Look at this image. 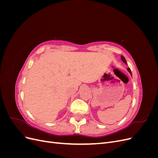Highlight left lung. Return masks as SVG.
Returning <instances> with one entry per match:
<instances>
[{
  "mask_svg": "<svg viewBox=\"0 0 158 158\" xmlns=\"http://www.w3.org/2000/svg\"><path fill=\"white\" fill-rule=\"evenodd\" d=\"M121 60H123V63H125L126 64H127V60H126V59H125V57H124L123 56H121ZM127 70L128 71V73H130L131 74V75L132 76V73H131V69H129V68H128L127 69Z\"/></svg>",
  "mask_w": 158,
  "mask_h": 158,
  "instance_id": "1",
  "label": "left lung"
}]
</instances>
